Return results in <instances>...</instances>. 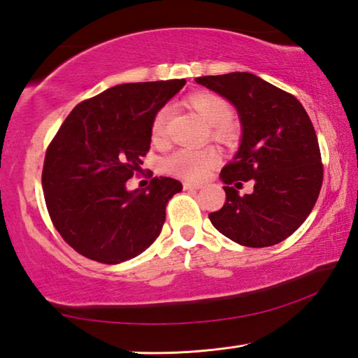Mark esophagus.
I'll list each match as a JSON object with an SVG mask.
<instances>
[{"instance_id": "1", "label": "esophagus", "mask_w": 358, "mask_h": 358, "mask_svg": "<svg viewBox=\"0 0 358 358\" xmlns=\"http://www.w3.org/2000/svg\"><path fill=\"white\" fill-rule=\"evenodd\" d=\"M202 185H196V183H189V181H185L183 183V189L185 191H197L201 189Z\"/></svg>"}]
</instances>
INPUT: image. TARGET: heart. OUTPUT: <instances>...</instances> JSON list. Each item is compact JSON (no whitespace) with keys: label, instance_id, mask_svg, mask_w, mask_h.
<instances>
[{"label":"heart","instance_id":"b5f03b06","mask_svg":"<svg viewBox=\"0 0 358 358\" xmlns=\"http://www.w3.org/2000/svg\"><path fill=\"white\" fill-rule=\"evenodd\" d=\"M186 106L196 112L205 123L210 124L211 136L224 143H234L238 137V129L230 115L232 107L222 96L213 92H196L186 96ZM169 110L161 108L155 115L151 123V142L159 145L166 138ZM220 162V155L213 147H203L199 150L181 148L175 151L162 162L164 171L175 177L197 181L207 177V173Z\"/></svg>","mask_w":358,"mask_h":358}]
</instances>
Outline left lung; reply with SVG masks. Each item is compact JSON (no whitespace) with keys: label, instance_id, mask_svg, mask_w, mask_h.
Returning <instances> with one entry per match:
<instances>
[{"label":"left lung","instance_id":"left-lung-1","mask_svg":"<svg viewBox=\"0 0 358 358\" xmlns=\"http://www.w3.org/2000/svg\"><path fill=\"white\" fill-rule=\"evenodd\" d=\"M196 82L232 102L243 128L240 150L221 171L226 202L208 215L211 224L248 248L281 243L310 216L322 187V157L310 117L294 94L250 72ZM243 180H252L255 191L240 196Z\"/></svg>","mask_w":358,"mask_h":358}]
</instances>
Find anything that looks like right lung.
Segmentation results:
<instances>
[{
	"instance_id": "obj_1",
	"label": "right lung",
	"mask_w": 358,
	"mask_h": 358,
	"mask_svg": "<svg viewBox=\"0 0 358 358\" xmlns=\"http://www.w3.org/2000/svg\"><path fill=\"white\" fill-rule=\"evenodd\" d=\"M181 80L117 85L80 102L45 151L42 189L53 226L82 256L120 264L159 237L166 205L183 186L155 177L142 191L126 189L141 172L151 123Z\"/></svg>"
}]
</instances>
